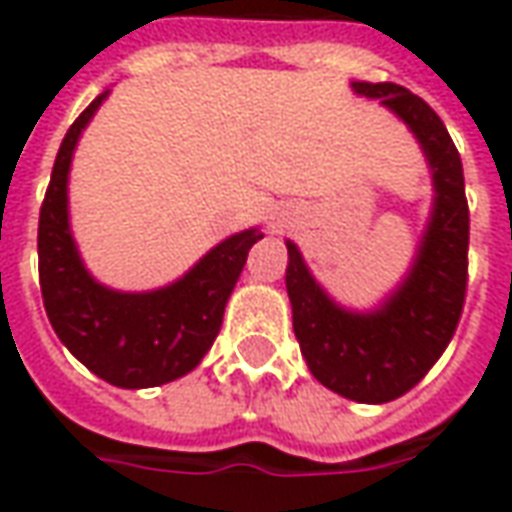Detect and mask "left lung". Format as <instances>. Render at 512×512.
Masks as SVG:
<instances>
[{
	"label": "left lung",
	"instance_id": "left-lung-1",
	"mask_svg": "<svg viewBox=\"0 0 512 512\" xmlns=\"http://www.w3.org/2000/svg\"><path fill=\"white\" fill-rule=\"evenodd\" d=\"M352 91L380 99L416 135L435 191L427 230L402 282L371 310L338 305L293 241H285V288L310 374L352 402L382 405L418 385L455 335L468 274L466 182L449 132L424 99L396 82H352Z\"/></svg>",
	"mask_w": 512,
	"mask_h": 512
}]
</instances>
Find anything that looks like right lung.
<instances>
[{
  "label": "right lung",
  "instance_id": "add662e5",
  "mask_svg": "<svg viewBox=\"0 0 512 512\" xmlns=\"http://www.w3.org/2000/svg\"><path fill=\"white\" fill-rule=\"evenodd\" d=\"M110 91L80 113L57 149L38 221V274L52 330L82 366L116 388H155L194 371L221 330L257 227L216 244L180 280L155 291H116L82 263L69 221V171L82 130Z\"/></svg>",
  "mask_w": 512,
  "mask_h": 512
}]
</instances>
